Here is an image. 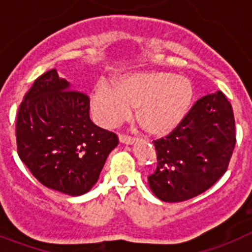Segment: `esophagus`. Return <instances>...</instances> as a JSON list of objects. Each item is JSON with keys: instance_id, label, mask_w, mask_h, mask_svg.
Listing matches in <instances>:
<instances>
[{"instance_id": "34e87169", "label": "esophagus", "mask_w": 252, "mask_h": 252, "mask_svg": "<svg viewBox=\"0 0 252 252\" xmlns=\"http://www.w3.org/2000/svg\"><path fill=\"white\" fill-rule=\"evenodd\" d=\"M119 139H120V142L123 143H126V145H132L134 141H136V138L132 136H129V134H119Z\"/></svg>"}]
</instances>
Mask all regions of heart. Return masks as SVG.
<instances>
[{
  "mask_svg": "<svg viewBox=\"0 0 252 252\" xmlns=\"http://www.w3.org/2000/svg\"><path fill=\"white\" fill-rule=\"evenodd\" d=\"M192 84L183 75L168 71H141L126 74L113 86L98 84L92 107L103 126H115L130 115L137 106V120L152 134L174 129L187 113L192 100Z\"/></svg>",
  "mask_w": 252,
  "mask_h": 252,
  "instance_id": "obj_1",
  "label": "heart"
}]
</instances>
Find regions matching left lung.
Returning a JSON list of instances; mask_svg holds the SVG:
<instances>
[{
  "label": "left lung",
  "instance_id": "left-lung-1",
  "mask_svg": "<svg viewBox=\"0 0 252 252\" xmlns=\"http://www.w3.org/2000/svg\"><path fill=\"white\" fill-rule=\"evenodd\" d=\"M154 145L158 166L149 175L154 194L165 202L196 197L227 172L236 145L232 105L221 91L201 97Z\"/></svg>",
  "mask_w": 252,
  "mask_h": 252
}]
</instances>
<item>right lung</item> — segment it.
<instances>
[{"instance_id": "1", "label": "right lung", "mask_w": 252, "mask_h": 252, "mask_svg": "<svg viewBox=\"0 0 252 252\" xmlns=\"http://www.w3.org/2000/svg\"><path fill=\"white\" fill-rule=\"evenodd\" d=\"M18 155L43 186L70 196L88 192L119 139L90 118V97L51 69L34 80L16 116Z\"/></svg>"}]
</instances>
